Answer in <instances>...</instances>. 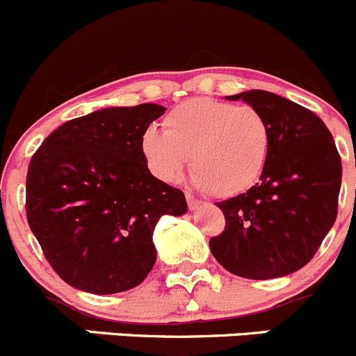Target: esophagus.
<instances>
[{"mask_svg":"<svg viewBox=\"0 0 356 356\" xmlns=\"http://www.w3.org/2000/svg\"><path fill=\"white\" fill-rule=\"evenodd\" d=\"M186 200H188L189 210H196V209H200V207H202V202H200V200H196L195 196L189 195V193H186Z\"/></svg>","mask_w":356,"mask_h":356,"instance_id":"obj_1","label":"esophagus"}]
</instances>
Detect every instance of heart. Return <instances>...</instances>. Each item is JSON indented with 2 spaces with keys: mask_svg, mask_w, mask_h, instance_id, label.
<instances>
[{
  "mask_svg": "<svg viewBox=\"0 0 356 356\" xmlns=\"http://www.w3.org/2000/svg\"><path fill=\"white\" fill-rule=\"evenodd\" d=\"M270 147V125L257 109L203 97L172 109L163 132L149 127L140 136V153L158 181H177L191 156L193 186L217 196L252 188Z\"/></svg>",
  "mask_w": 356,
  "mask_h": 356,
  "instance_id": "b5f03b06",
  "label": "heart"
}]
</instances>
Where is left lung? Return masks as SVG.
Returning <instances> with one entry per match:
<instances>
[{"label": "left lung", "instance_id": "left-lung-1", "mask_svg": "<svg viewBox=\"0 0 356 356\" xmlns=\"http://www.w3.org/2000/svg\"><path fill=\"white\" fill-rule=\"evenodd\" d=\"M266 118L270 156L257 184L217 203L226 229L210 240L224 270L250 280L287 277L312 261L337 217L343 165L325 123L266 90L229 95Z\"/></svg>", "mask_w": 356, "mask_h": 356}]
</instances>
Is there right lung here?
I'll list each match as a JSON object with an SVG mask.
<instances>
[{
    "instance_id": "add662e5",
    "label": "right lung",
    "mask_w": 356,
    "mask_h": 356,
    "mask_svg": "<svg viewBox=\"0 0 356 356\" xmlns=\"http://www.w3.org/2000/svg\"><path fill=\"white\" fill-rule=\"evenodd\" d=\"M163 113L149 102L102 108L65 122L31 158L27 222L71 287L104 296L143 284L160 217L188 212L184 193L158 181L140 153V136Z\"/></svg>"
}]
</instances>
